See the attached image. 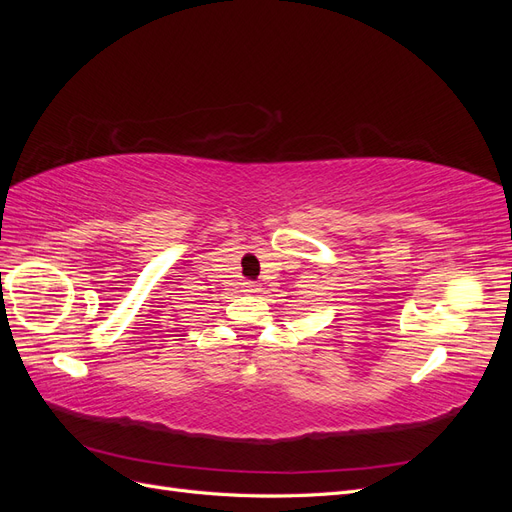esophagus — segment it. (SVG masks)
<instances>
[{
    "label": "esophagus",
    "mask_w": 512,
    "mask_h": 512,
    "mask_svg": "<svg viewBox=\"0 0 512 512\" xmlns=\"http://www.w3.org/2000/svg\"><path fill=\"white\" fill-rule=\"evenodd\" d=\"M243 288H245V292H258V290H260L258 284H256V282H250V280L243 282Z\"/></svg>",
    "instance_id": "1"
}]
</instances>
